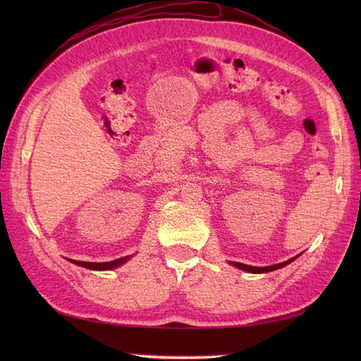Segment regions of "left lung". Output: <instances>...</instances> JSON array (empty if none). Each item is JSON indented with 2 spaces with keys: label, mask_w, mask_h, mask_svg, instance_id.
Wrapping results in <instances>:
<instances>
[{
  "label": "left lung",
  "mask_w": 361,
  "mask_h": 361,
  "mask_svg": "<svg viewBox=\"0 0 361 361\" xmlns=\"http://www.w3.org/2000/svg\"><path fill=\"white\" fill-rule=\"evenodd\" d=\"M296 257H298V256H296ZM296 257H291V259L286 260V262L276 264V265H270V267H251V265H245V264H239V262H231V264H233L234 267H237V268H240V270H243V271H248V273H268V271L278 270V268H282V267L288 265L290 262H293V260H295Z\"/></svg>",
  "instance_id": "obj_1"
}]
</instances>
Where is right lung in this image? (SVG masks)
Returning a JSON list of instances; mask_svg holds the SVG:
<instances>
[{
  "instance_id": "right-lung-1",
  "label": "right lung",
  "mask_w": 361,
  "mask_h": 361,
  "mask_svg": "<svg viewBox=\"0 0 361 361\" xmlns=\"http://www.w3.org/2000/svg\"><path fill=\"white\" fill-rule=\"evenodd\" d=\"M127 259H130V257L128 256L119 257L116 260H111V262H82V260H71V262L75 265H80L83 268H90V270L102 271V270H113V268H118L119 265L124 264Z\"/></svg>"
}]
</instances>
